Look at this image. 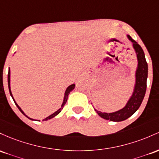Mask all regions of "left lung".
Masks as SVG:
<instances>
[{
  "mask_svg": "<svg viewBox=\"0 0 159 159\" xmlns=\"http://www.w3.org/2000/svg\"><path fill=\"white\" fill-rule=\"evenodd\" d=\"M126 36L128 40L132 43L133 49L136 53L137 60V66L134 71L135 82L131 95L130 96L124 107L113 113H105L94 108L99 116L111 122H122L131 116L140 107L147 90L148 65L146 61L144 52L141 46L129 35L127 34Z\"/></svg>",
  "mask_w": 159,
  "mask_h": 159,
  "instance_id": "obj_1",
  "label": "left lung"
}]
</instances>
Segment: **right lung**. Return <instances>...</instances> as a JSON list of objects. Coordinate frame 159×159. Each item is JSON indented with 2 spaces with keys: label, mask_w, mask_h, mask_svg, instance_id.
<instances>
[{
  "label": "right lung",
  "mask_w": 159,
  "mask_h": 159,
  "mask_svg": "<svg viewBox=\"0 0 159 159\" xmlns=\"http://www.w3.org/2000/svg\"><path fill=\"white\" fill-rule=\"evenodd\" d=\"M15 53H16V52H15ZM7 80H8V87H9V91H10V95H11V97H12V100H13V101H14V102H15L16 105V107H17L19 108V110H20V112H21V113H22L23 115H24V116H26L27 118H28V119H31V120L39 121V122H40V120H38V119H31V118H30V117H28V116H27L26 114L24 113V111H23V110H22V108H21L20 107H19V105H18V103H17L16 102L15 99H14L13 96H12V92H11V89H10V68H9V71H8V77H7ZM74 88H75V84H71V85H69V86L67 87V89H66V90H65V96H64V100H63V102H62V104H61V107H60L59 109H58V110H56V111L55 112V113H53L52 114H51V115H49V116L46 117L45 119H43V121H47V120H49V119H52L53 117L56 116L58 115V114H59V113H61V110H62V109H63L64 106H65V103H66V102H67V98H68V95H69V94H70V92H71V91H73V89H74Z\"/></svg>",
  "instance_id": "1"
}]
</instances>
